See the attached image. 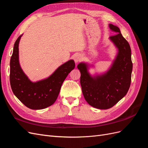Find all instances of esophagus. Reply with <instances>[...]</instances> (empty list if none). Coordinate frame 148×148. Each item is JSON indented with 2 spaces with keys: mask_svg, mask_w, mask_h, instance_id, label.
I'll return each mask as SVG.
<instances>
[{
  "mask_svg": "<svg viewBox=\"0 0 148 148\" xmlns=\"http://www.w3.org/2000/svg\"><path fill=\"white\" fill-rule=\"evenodd\" d=\"M82 59H83V57L81 54H79H79L75 55L74 56V60L75 62V63H77V62L81 61L82 60Z\"/></svg>",
  "mask_w": 148,
  "mask_h": 148,
  "instance_id": "esophagus-1",
  "label": "esophagus"
}]
</instances>
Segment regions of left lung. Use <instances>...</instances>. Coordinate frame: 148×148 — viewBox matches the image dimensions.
<instances>
[{
    "instance_id": "1",
    "label": "left lung",
    "mask_w": 148,
    "mask_h": 148,
    "mask_svg": "<svg viewBox=\"0 0 148 148\" xmlns=\"http://www.w3.org/2000/svg\"><path fill=\"white\" fill-rule=\"evenodd\" d=\"M109 28L116 33L109 38L119 51L109 70L91 77L86 64L80 63L77 66L81 73L80 83L85 100L99 109H109L117 104L127 95L131 84L133 64L130 46L117 26L109 24Z\"/></svg>"
}]
</instances>
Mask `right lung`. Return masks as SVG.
Listing matches in <instances>:
<instances>
[{
    "mask_svg": "<svg viewBox=\"0 0 148 148\" xmlns=\"http://www.w3.org/2000/svg\"><path fill=\"white\" fill-rule=\"evenodd\" d=\"M21 36L14 44L10 62V82L12 91L28 108L34 110L45 109L56 101L62 83L75 68V62L73 60L66 62L46 79L34 83L31 82L19 64L18 44Z\"/></svg>",
    "mask_w": 148,
    "mask_h": 148,
    "instance_id": "right-lung-1",
    "label": "right lung"
}]
</instances>
